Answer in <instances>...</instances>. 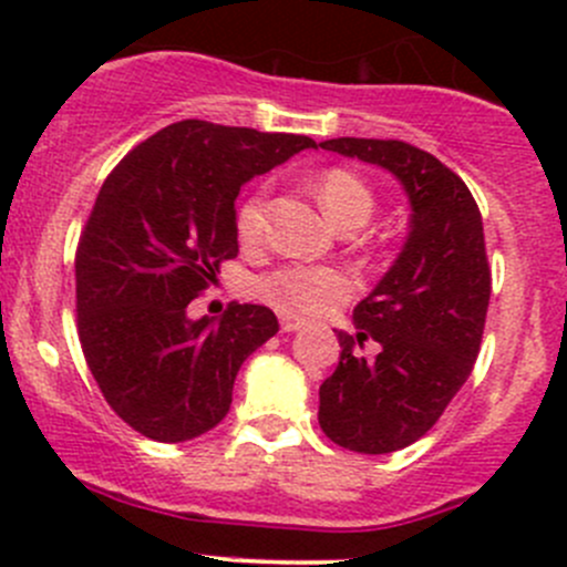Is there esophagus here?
<instances>
[{
	"mask_svg": "<svg viewBox=\"0 0 567 567\" xmlns=\"http://www.w3.org/2000/svg\"><path fill=\"white\" fill-rule=\"evenodd\" d=\"M301 326H305V320L299 316H293V312H279V329L282 331H299Z\"/></svg>",
	"mask_w": 567,
	"mask_h": 567,
	"instance_id": "esophagus-1",
	"label": "esophagus"
}]
</instances>
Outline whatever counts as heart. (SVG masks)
<instances>
[{"instance_id": "heart-1", "label": "heart", "mask_w": 567, "mask_h": 567, "mask_svg": "<svg viewBox=\"0 0 567 567\" xmlns=\"http://www.w3.org/2000/svg\"><path fill=\"white\" fill-rule=\"evenodd\" d=\"M318 197L329 219L340 230H348V227L359 230L373 214V192L362 177L348 169H326L318 177ZM262 227H266V192L257 188L238 205L236 230L241 241H257L262 236ZM255 293L282 310L318 316L353 293V279L331 266H285L257 279Z\"/></svg>"}]
</instances>
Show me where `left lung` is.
Masks as SVG:
<instances>
[{"label": "left lung", "mask_w": 567, "mask_h": 567, "mask_svg": "<svg viewBox=\"0 0 567 567\" xmlns=\"http://www.w3.org/2000/svg\"><path fill=\"white\" fill-rule=\"evenodd\" d=\"M320 147L392 173L411 205L398 260L353 310L357 334L337 331L340 364L318 409L340 447L394 453L436 425L480 353L491 299L483 216L466 183L420 147L357 136ZM364 339L382 346L375 358L361 353Z\"/></svg>", "instance_id": "left-lung-1"}]
</instances>
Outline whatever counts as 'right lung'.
<instances>
[{
    "mask_svg": "<svg viewBox=\"0 0 567 567\" xmlns=\"http://www.w3.org/2000/svg\"><path fill=\"white\" fill-rule=\"evenodd\" d=\"M310 136L181 120L109 173L76 249L79 342L114 414L153 442L219 425L244 359L279 331L260 305L186 316L238 255L236 197Z\"/></svg>",
    "mask_w": 567,
    "mask_h": 567,
    "instance_id": "obj_1",
    "label": "right lung"
}]
</instances>
